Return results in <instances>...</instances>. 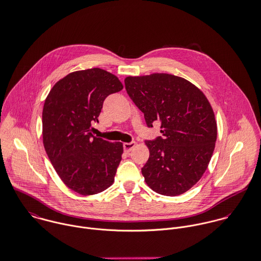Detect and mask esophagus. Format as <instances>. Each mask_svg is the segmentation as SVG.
I'll return each mask as SVG.
<instances>
[{
	"label": "esophagus",
	"instance_id": "obj_1",
	"mask_svg": "<svg viewBox=\"0 0 261 261\" xmlns=\"http://www.w3.org/2000/svg\"><path fill=\"white\" fill-rule=\"evenodd\" d=\"M136 145H137L136 142L124 143V144H123V150H124V152H125V153H129V152L134 149V147H135Z\"/></svg>",
	"mask_w": 261,
	"mask_h": 261
}]
</instances>
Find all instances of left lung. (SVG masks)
<instances>
[{
  "label": "left lung",
  "instance_id": "left-lung-1",
  "mask_svg": "<svg viewBox=\"0 0 261 261\" xmlns=\"http://www.w3.org/2000/svg\"><path fill=\"white\" fill-rule=\"evenodd\" d=\"M124 84L147 125L161 123L162 137L146 141V183L163 195L184 193L201 178L214 153L217 122L208 100L189 81L169 74L126 77Z\"/></svg>",
  "mask_w": 261,
  "mask_h": 261
}]
</instances>
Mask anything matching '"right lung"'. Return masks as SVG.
I'll return each mask as SVG.
<instances>
[{"instance_id": "right-lung-1", "label": "right lung", "mask_w": 261, "mask_h": 261, "mask_svg": "<svg viewBox=\"0 0 261 261\" xmlns=\"http://www.w3.org/2000/svg\"><path fill=\"white\" fill-rule=\"evenodd\" d=\"M118 78L94 68L67 75L47 95L42 110L46 154L63 182L82 195L99 193L114 181L122 143L92 135L105 98L122 90Z\"/></svg>"}]
</instances>
